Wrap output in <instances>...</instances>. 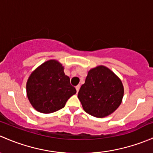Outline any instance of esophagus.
<instances>
[{"mask_svg":"<svg viewBox=\"0 0 153 153\" xmlns=\"http://www.w3.org/2000/svg\"><path fill=\"white\" fill-rule=\"evenodd\" d=\"M80 87H81V86H80V85H78V86H75V89H76V91H77V92H78V91H79V89H80Z\"/></svg>","mask_w":153,"mask_h":153,"instance_id":"1","label":"esophagus"}]
</instances>
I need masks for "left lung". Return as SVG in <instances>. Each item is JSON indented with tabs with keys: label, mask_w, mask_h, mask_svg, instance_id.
I'll return each mask as SVG.
<instances>
[{
	"label": "left lung",
	"mask_w": 153,
	"mask_h": 153,
	"mask_svg": "<svg viewBox=\"0 0 153 153\" xmlns=\"http://www.w3.org/2000/svg\"><path fill=\"white\" fill-rule=\"evenodd\" d=\"M124 92L121 79L109 68L101 65L88 72L78 98L86 112L96 118H104L118 109Z\"/></svg>",
	"instance_id": "8db88e82"
}]
</instances>
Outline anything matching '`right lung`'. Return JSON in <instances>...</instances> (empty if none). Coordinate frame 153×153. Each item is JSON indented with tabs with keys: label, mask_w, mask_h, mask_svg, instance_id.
Listing matches in <instances>:
<instances>
[{
	"label": "right lung",
	"mask_w": 153,
	"mask_h": 153,
	"mask_svg": "<svg viewBox=\"0 0 153 153\" xmlns=\"http://www.w3.org/2000/svg\"><path fill=\"white\" fill-rule=\"evenodd\" d=\"M64 68L57 60H49L37 67L27 82V95L32 106L41 113H52L64 107L76 93Z\"/></svg>",
	"instance_id": "obj_1"
}]
</instances>
